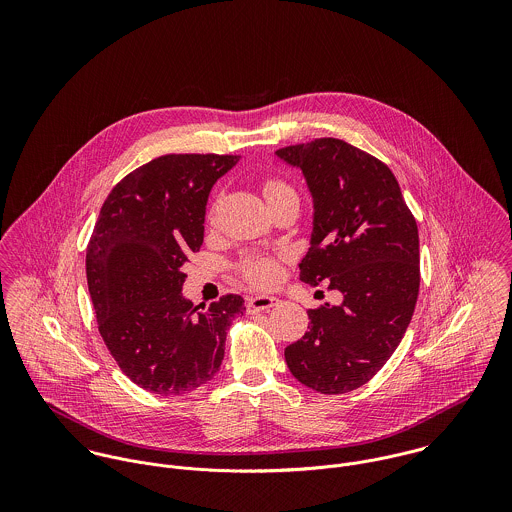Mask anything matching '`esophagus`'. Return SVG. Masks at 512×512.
Returning <instances> with one entry per match:
<instances>
[{
	"label": "esophagus",
	"instance_id": "esophagus-1",
	"mask_svg": "<svg viewBox=\"0 0 512 512\" xmlns=\"http://www.w3.org/2000/svg\"><path fill=\"white\" fill-rule=\"evenodd\" d=\"M278 301L280 299L274 295H252L246 299V309H248V313H256V311H264V309L278 305Z\"/></svg>",
	"mask_w": 512,
	"mask_h": 512
}]
</instances>
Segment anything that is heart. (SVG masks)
Returning a JSON list of instances; mask_svg holds the SVG:
<instances>
[{
  "label": "heart",
  "instance_id": "1",
  "mask_svg": "<svg viewBox=\"0 0 512 512\" xmlns=\"http://www.w3.org/2000/svg\"><path fill=\"white\" fill-rule=\"evenodd\" d=\"M290 187H286L284 183L280 181H266L264 183V197H274L282 191H288ZM240 272L242 276L252 284V286H258V288H268L272 284H276L278 276H280V264L276 258L272 256H250L246 258L242 264H240Z\"/></svg>",
  "mask_w": 512,
  "mask_h": 512
}]
</instances>
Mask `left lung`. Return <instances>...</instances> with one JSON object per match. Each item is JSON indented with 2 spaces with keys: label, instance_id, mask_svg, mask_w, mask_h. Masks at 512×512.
<instances>
[{
  "label": "left lung",
  "instance_id": "left-lung-1",
  "mask_svg": "<svg viewBox=\"0 0 512 512\" xmlns=\"http://www.w3.org/2000/svg\"><path fill=\"white\" fill-rule=\"evenodd\" d=\"M313 201L309 250L299 280L343 295L309 309V331L286 347L293 376L321 394L366 384L400 345L420 290L418 226L394 173L335 138L282 147Z\"/></svg>",
  "mask_w": 512,
  "mask_h": 512
}]
</instances>
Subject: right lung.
<instances>
[{"mask_svg":"<svg viewBox=\"0 0 512 512\" xmlns=\"http://www.w3.org/2000/svg\"><path fill=\"white\" fill-rule=\"evenodd\" d=\"M238 155L171 153L126 175L100 209L86 248L98 331L122 372L151 394L181 396L209 382L226 329L246 311L228 293L205 307L183 295V266L203 244L213 185Z\"/></svg>","mask_w":512,"mask_h":512,"instance_id":"obj_1","label":"right lung"}]
</instances>
